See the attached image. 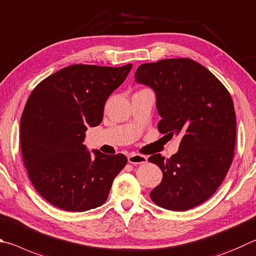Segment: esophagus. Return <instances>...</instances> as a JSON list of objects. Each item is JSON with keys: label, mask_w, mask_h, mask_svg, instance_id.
Listing matches in <instances>:
<instances>
[{"label": "esophagus", "mask_w": 256, "mask_h": 256, "mask_svg": "<svg viewBox=\"0 0 256 256\" xmlns=\"http://www.w3.org/2000/svg\"><path fill=\"white\" fill-rule=\"evenodd\" d=\"M128 160L130 164H146L148 158L146 156L138 154V153H131V154L128 156Z\"/></svg>", "instance_id": "34e87169"}]
</instances>
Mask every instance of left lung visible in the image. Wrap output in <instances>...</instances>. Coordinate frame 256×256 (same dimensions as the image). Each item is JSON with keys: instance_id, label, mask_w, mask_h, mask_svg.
Wrapping results in <instances>:
<instances>
[{"instance_id": "1", "label": "left lung", "mask_w": 256, "mask_h": 256, "mask_svg": "<svg viewBox=\"0 0 256 256\" xmlns=\"http://www.w3.org/2000/svg\"><path fill=\"white\" fill-rule=\"evenodd\" d=\"M134 77L156 92L159 132L181 136L169 159L160 153L148 158L164 174L150 192L152 202L176 212L200 205L220 187L234 158L236 115L228 90L188 58L143 64Z\"/></svg>"}]
</instances>
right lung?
<instances>
[{"label": "right lung", "instance_id": "right-lung-1", "mask_svg": "<svg viewBox=\"0 0 256 256\" xmlns=\"http://www.w3.org/2000/svg\"><path fill=\"white\" fill-rule=\"evenodd\" d=\"M132 64L122 67L72 64L32 90L20 122L23 162L32 184L51 205L68 212L100 207L128 159L87 150V128L100 125L110 95Z\"/></svg>", "mask_w": 256, "mask_h": 256}]
</instances>
